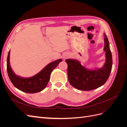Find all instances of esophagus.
<instances>
[{
  "label": "esophagus",
  "instance_id": "obj_1",
  "mask_svg": "<svg viewBox=\"0 0 127 127\" xmlns=\"http://www.w3.org/2000/svg\"><path fill=\"white\" fill-rule=\"evenodd\" d=\"M69 57V56L68 55H66L64 56V59H66V58H68Z\"/></svg>",
  "mask_w": 127,
  "mask_h": 127
}]
</instances>
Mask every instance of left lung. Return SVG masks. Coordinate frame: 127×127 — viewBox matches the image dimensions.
Here are the masks:
<instances>
[{
    "label": "left lung",
    "mask_w": 127,
    "mask_h": 127,
    "mask_svg": "<svg viewBox=\"0 0 127 127\" xmlns=\"http://www.w3.org/2000/svg\"><path fill=\"white\" fill-rule=\"evenodd\" d=\"M104 48L106 62L102 68L88 70L78 61L66 59L68 64V77L71 85L82 91H91L104 84L109 78L112 67V57L108 39L104 34Z\"/></svg>",
    "instance_id": "left-lung-1"
}]
</instances>
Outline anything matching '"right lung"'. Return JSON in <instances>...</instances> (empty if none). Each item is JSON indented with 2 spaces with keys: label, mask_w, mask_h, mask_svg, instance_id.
Masks as SVG:
<instances>
[{
  "label": "right lung",
  "mask_w": 127,
  "mask_h": 127,
  "mask_svg": "<svg viewBox=\"0 0 127 127\" xmlns=\"http://www.w3.org/2000/svg\"><path fill=\"white\" fill-rule=\"evenodd\" d=\"M9 57L10 50L7 59V70L10 81L17 89L27 93H35L44 90L49 81L51 72L62 61V59L57 60L48 64L35 76L25 78L14 74L9 64Z\"/></svg>",
  "instance_id": "obj_1"
}]
</instances>
